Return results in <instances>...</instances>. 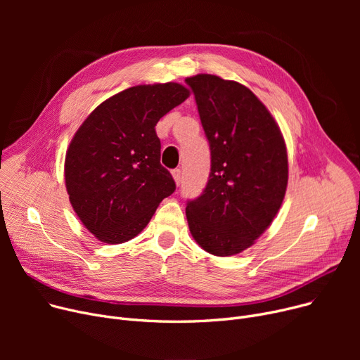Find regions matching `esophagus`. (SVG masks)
I'll use <instances>...</instances> for the list:
<instances>
[{
    "mask_svg": "<svg viewBox=\"0 0 360 360\" xmlns=\"http://www.w3.org/2000/svg\"><path fill=\"white\" fill-rule=\"evenodd\" d=\"M172 176H174V179H175V182L179 185L181 184V179H182V174H181V169H174L172 170Z\"/></svg>",
    "mask_w": 360,
    "mask_h": 360,
    "instance_id": "obj_1",
    "label": "esophagus"
}]
</instances>
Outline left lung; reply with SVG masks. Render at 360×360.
<instances>
[{"instance_id":"left-lung-1","label":"left lung","mask_w":360,"mask_h":360,"mask_svg":"<svg viewBox=\"0 0 360 360\" xmlns=\"http://www.w3.org/2000/svg\"><path fill=\"white\" fill-rule=\"evenodd\" d=\"M185 83L194 93L212 156L202 194L186 202L188 226L204 251L235 255L264 233L285 198L286 144L248 87L212 74Z\"/></svg>"}]
</instances>
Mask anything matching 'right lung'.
<instances>
[{
    "label": "right lung",
    "instance_id": "1",
    "mask_svg": "<svg viewBox=\"0 0 360 360\" xmlns=\"http://www.w3.org/2000/svg\"><path fill=\"white\" fill-rule=\"evenodd\" d=\"M190 90L179 83L129 87L94 109L72 137L65 186L79 219L99 240L137 236L175 181L160 165L156 124Z\"/></svg>",
    "mask_w": 360,
    "mask_h": 360
}]
</instances>
